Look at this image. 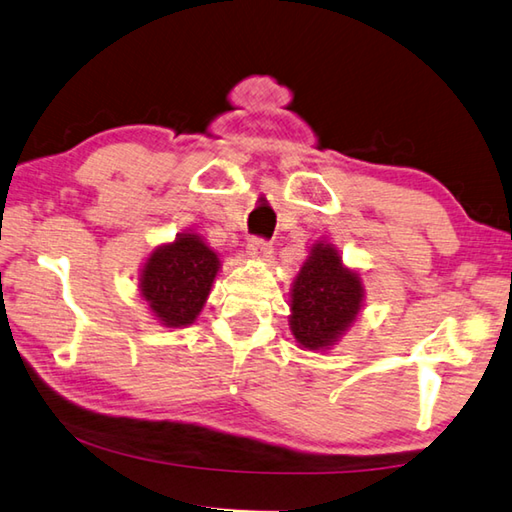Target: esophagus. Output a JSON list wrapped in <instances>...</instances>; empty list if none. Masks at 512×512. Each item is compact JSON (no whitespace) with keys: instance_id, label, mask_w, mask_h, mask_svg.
<instances>
[{"instance_id":"1","label":"esophagus","mask_w":512,"mask_h":512,"mask_svg":"<svg viewBox=\"0 0 512 512\" xmlns=\"http://www.w3.org/2000/svg\"><path fill=\"white\" fill-rule=\"evenodd\" d=\"M246 253L253 257V259H268V257H271V253H273V246L268 244V241H264V239L253 237V239L248 241Z\"/></svg>"}]
</instances>
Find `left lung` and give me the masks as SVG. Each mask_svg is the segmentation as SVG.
Here are the masks:
<instances>
[{
	"instance_id": "obj_1",
	"label": "left lung",
	"mask_w": 512,
	"mask_h": 512,
	"mask_svg": "<svg viewBox=\"0 0 512 512\" xmlns=\"http://www.w3.org/2000/svg\"><path fill=\"white\" fill-rule=\"evenodd\" d=\"M365 286L333 244L315 241L291 284V333L302 349H331L360 315Z\"/></svg>"
}]
</instances>
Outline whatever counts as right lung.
I'll list each match as a JSON object with an SVG mask.
<instances>
[{
  "mask_svg": "<svg viewBox=\"0 0 512 512\" xmlns=\"http://www.w3.org/2000/svg\"><path fill=\"white\" fill-rule=\"evenodd\" d=\"M219 268V255L197 232H181L145 259L138 291L163 327L181 329L199 318Z\"/></svg>",
  "mask_w": 512,
  "mask_h": 512,
  "instance_id": "obj_1",
  "label": "right lung"
}]
</instances>
